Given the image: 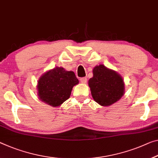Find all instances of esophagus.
Here are the masks:
<instances>
[{"label":"esophagus","mask_w":158,"mask_h":158,"mask_svg":"<svg viewBox=\"0 0 158 158\" xmlns=\"http://www.w3.org/2000/svg\"><path fill=\"white\" fill-rule=\"evenodd\" d=\"M80 81H81L82 83H86L87 77H81V78L80 79Z\"/></svg>","instance_id":"34e87169"}]
</instances>
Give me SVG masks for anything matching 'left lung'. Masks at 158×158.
Wrapping results in <instances>:
<instances>
[{"label": "left lung", "instance_id": "obj_1", "mask_svg": "<svg viewBox=\"0 0 158 158\" xmlns=\"http://www.w3.org/2000/svg\"><path fill=\"white\" fill-rule=\"evenodd\" d=\"M93 77L88 85L94 100L101 106H110L122 98L124 93V82L118 73L109 69L104 65L93 69Z\"/></svg>", "mask_w": 158, "mask_h": 158}]
</instances>
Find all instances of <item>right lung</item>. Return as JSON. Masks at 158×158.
I'll use <instances>...</instances> for the list:
<instances>
[{"instance_id": "obj_1", "label": "right lung", "mask_w": 158, "mask_h": 158, "mask_svg": "<svg viewBox=\"0 0 158 158\" xmlns=\"http://www.w3.org/2000/svg\"><path fill=\"white\" fill-rule=\"evenodd\" d=\"M78 82L74 72L56 67L43 74L38 81L39 98L51 106H59L70 98L73 87Z\"/></svg>"}]
</instances>
